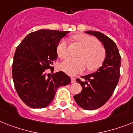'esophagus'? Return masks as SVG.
<instances>
[{"mask_svg": "<svg viewBox=\"0 0 133 133\" xmlns=\"http://www.w3.org/2000/svg\"><path fill=\"white\" fill-rule=\"evenodd\" d=\"M71 83H75V79L74 77H71Z\"/></svg>", "mask_w": 133, "mask_h": 133, "instance_id": "obj_1", "label": "esophagus"}]
</instances>
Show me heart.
<instances>
[{
    "mask_svg": "<svg viewBox=\"0 0 133 133\" xmlns=\"http://www.w3.org/2000/svg\"><path fill=\"white\" fill-rule=\"evenodd\" d=\"M77 41L84 48L79 55V58L66 59L60 64L62 71L71 75H75L84 72L86 66L89 71H96L103 63L106 56L105 49L98 43V40L87 35H77L74 36ZM57 54L60 58L68 56L67 42L62 39L57 46Z\"/></svg>",
    "mask_w": 133,
    "mask_h": 133,
    "instance_id": "1",
    "label": "heart"
}]
</instances>
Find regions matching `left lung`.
<instances>
[{
	"label": "left lung",
	"instance_id": "8db88e82",
	"mask_svg": "<svg viewBox=\"0 0 133 133\" xmlns=\"http://www.w3.org/2000/svg\"><path fill=\"white\" fill-rule=\"evenodd\" d=\"M96 37L104 45L106 56L102 66L95 73L77 79L82 90L74 96L77 104L86 110H94L107 102L114 92L119 79L121 56L116 44L110 38L97 31H85Z\"/></svg>",
	"mask_w": 133,
	"mask_h": 133
}]
</instances>
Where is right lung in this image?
Returning <instances> with one entry per match:
<instances>
[{
    "label": "right lung",
    "mask_w": 133,
    "mask_h": 133,
    "mask_svg": "<svg viewBox=\"0 0 133 133\" xmlns=\"http://www.w3.org/2000/svg\"><path fill=\"white\" fill-rule=\"evenodd\" d=\"M69 32L39 30L28 34L16 48L13 80L19 98L28 107H47L54 98L57 89L71 83V78L62 71L52 75L45 71L52 67L58 58V44Z\"/></svg>",
    "instance_id": "obj_1"
}]
</instances>
